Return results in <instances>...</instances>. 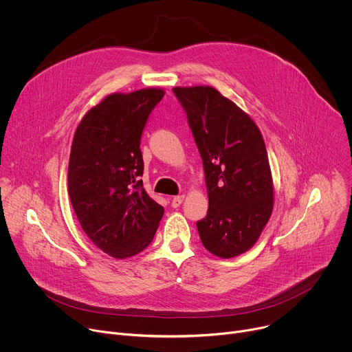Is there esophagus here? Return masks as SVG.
Wrapping results in <instances>:
<instances>
[{"mask_svg":"<svg viewBox=\"0 0 352 352\" xmlns=\"http://www.w3.org/2000/svg\"><path fill=\"white\" fill-rule=\"evenodd\" d=\"M182 202H184V195L174 196V197H173V200H171V206H173V208H179Z\"/></svg>","mask_w":352,"mask_h":352,"instance_id":"1","label":"esophagus"}]
</instances>
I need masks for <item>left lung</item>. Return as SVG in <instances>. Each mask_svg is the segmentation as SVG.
Returning <instances> with one entry per match:
<instances>
[{
	"label": "left lung",
	"mask_w": 352,
	"mask_h": 352,
	"mask_svg": "<svg viewBox=\"0 0 352 352\" xmlns=\"http://www.w3.org/2000/svg\"><path fill=\"white\" fill-rule=\"evenodd\" d=\"M204 162L209 209L200 241L228 259L252 248L273 210V179L256 124L210 86L174 87Z\"/></svg>",
	"instance_id": "obj_1"
}]
</instances>
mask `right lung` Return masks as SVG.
<instances>
[{
    "instance_id": "obj_1",
    "label": "right lung",
    "mask_w": 352,
    "mask_h": 352,
    "mask_svg": "<svg viewBox=\"0 0 352 352\" xmlns=\"http://www.w3.org/2000/svg\"><path fill=\"white\" fill-rule=\"evenodd\" d=\"M162 89L113 93L90 109L76 128L68 166V193L90 241L117 259L153 241L163 206L143 189L140 139L160 103Z\"/></svg>"
}]
</instances>
